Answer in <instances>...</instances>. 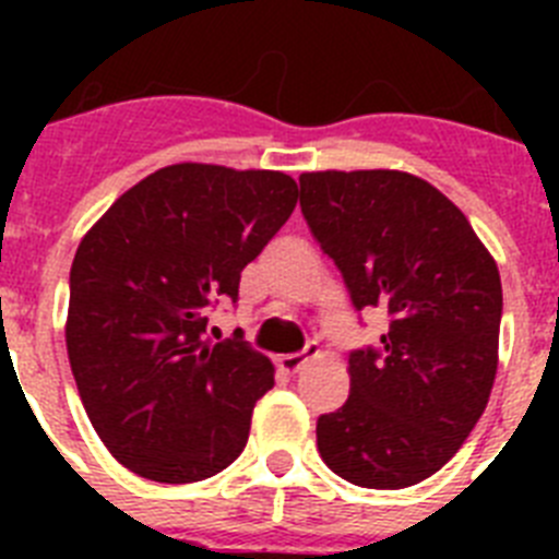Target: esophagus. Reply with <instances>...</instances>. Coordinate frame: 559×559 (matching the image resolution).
Wrapping results in <instances>:
<instances>
[{
	"mask_svg": "<svg viewBox=\"0 0 559 559\" xmlns=\"http://www.w3.org/2000/svg\"><path fill=\"white\" fill-rule=\"evenodd\" d=\"M319 355H322V349L316 347V344H308V347H305L302 353H296V355H280V358H276V364H280V369H283V372L296 374V372H299V369L305 367V364H308V360L319 358Z\"/></svg>",
	"mask_w": 559,
	"mask_h": 559,
	"instance_id": "obj_1",
	"label": "esophagus"
}]
</instances>
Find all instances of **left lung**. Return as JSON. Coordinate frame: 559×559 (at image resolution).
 <instances>
[{
    "label": "left lung",
    "instance_id": "obj_1",
    "mask_svg": "<svg viewBox=\"0 0 559 559\" xmlns=\"http://www.w3.org/2000/svg\"><path fill=\"white\" fill-rule=\"evenodd\" d=\"M302 215L355 308L383 305L380 349L349 355V397L316 423L341 478L400 490L462 448L498 369L501 276L464 212L403 170L302 173Z\"/></svg>",
    "mask_w": 559,
    "mask_h": 559
}]
</instances>
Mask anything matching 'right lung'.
Instances as JSON below:
<instances>
[{
	"label": "right lung",
	"instance_id": "right-lung-1",
	"mask_svg": "<svg viewBox=\"0 0 559 559\" xmlns=\"http://www.w3.org/2000/svg\"><path fill=\"white\" fill-rule=\"evenodd\" d=\"M288 173L179 162L83 235L69 271L67 353L92 426L128 471L190 484L246 448L274 367L243 335L210 344L206 308L290 218Z\"/></svg>",
	"mask_w": 559,
	"mask_h": 559
}]
</instances>
